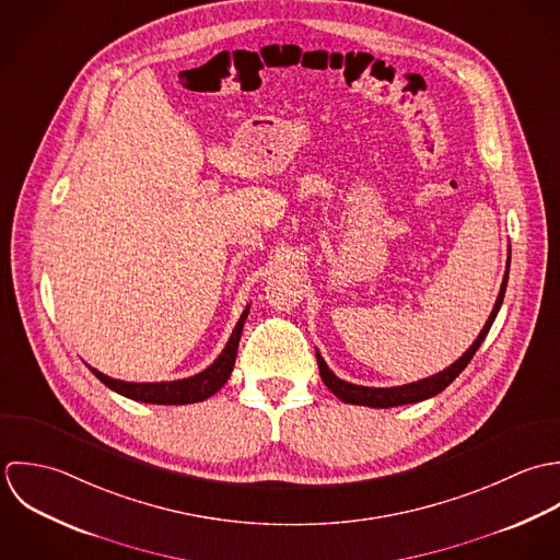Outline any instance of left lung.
<instances>
[{
	"mask_svg": "<svg viewBox=\"0 0 560 560\" xmlns=\"http://www.w3.org/2000/svg\"><path fill=\"white\" fill-rule=\"evenodd\" d=\"M511 253V250H509ZM509 266H511V255H509V261H506V272H504V279H502V285H500V294H498V301L493 305V312L489 316V320L485 323L480 336L474 339V343L452 363L447 365L446 370L429 376V378H422L418 383H409V385H400V387H363V385H352L348 381H341L339 376H336L329 365L325 363L323 354L316 350V359H318V368H320V376L325 381V385L336 394L337 398L341 402H350V405H363V407H374V409H387V407H400V405H411V402H420V400H427V398H433L438 396L440 392H444L447 385L465 370V365L471 361V357L476 354V350L480 348L482 339L489 334L500 307H502V301H504V292H506V281H509Z\"/></svg>",
	"mask_w": 560,
	"mask_h": 560,
	"instance_id": "8db88e82",
	"label": "left lung"
}]
</instances>
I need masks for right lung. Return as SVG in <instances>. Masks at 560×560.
<instances>
[{"label":"right lung","instance_id":"1","mask_svg":"<svg viewBox=\"0 0 560 560\" xmlns=\"http://www.w3.org/2000/svg\"><path fill=\"white\" fill-rule=\"evenodd\" d=\"M248 316V305L242 312L233 334L229 337L223 352L219 354V359L206 368L203 372L190 376V378H182V381H164V383H129V381H118L113 378L95 368H91V372L104 383L108 385L113 392L138 400V402H149V405H190V402H201L206 398H210L212 394H217L226 378L231 376V370L235 365V354H237V343L240 336L244 329V320Z\"/></svg>","mask_w":560,"mask_h":560}]
</instances>
